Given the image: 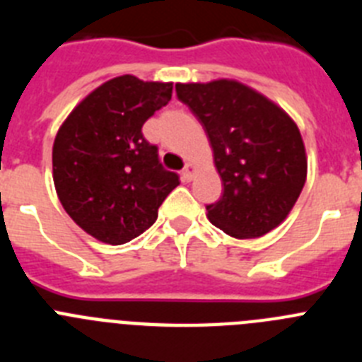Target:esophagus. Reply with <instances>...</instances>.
<instances>
[{"instance_id": "obj_1", "label": "esophagus", "mask_w": 362, "mask_h": 362, "mask_svg": "<svg viewBox=\"0 0 362 362\" xmlns=\"http://www.w3.org/2000/svg\"><path fill=\"white\" fill-rule=\"evenodd\" d=\"M194 174H196V166L192 165V163H187V166L183 168V179L185 181H192Z\"/></svg>"}]
</instances>
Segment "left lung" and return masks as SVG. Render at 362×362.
Returning a JSON list of instances; mask_svg holds the SVG:
<instances>
[{"label": "left lung", "instance_id": "left-lung-1", "mask_svg": "<svg viewBox=\"0 0 362 362\" xmlns=\"http://www.w3.org/2000/svg\"><path fill=\"white\" fill-rule=\"evenodd\" d=\"M212 145L223 196L206 204L210 223L235 239L261 238L293 209L306 181V150L292 117L235 79L177 83Z\"/></svg>", "mask_w": 362, "mask_h": 362}]
</instances>
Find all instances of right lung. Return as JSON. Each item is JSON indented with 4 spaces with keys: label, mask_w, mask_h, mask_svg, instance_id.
Returning a JSON list of instances; mask_svg holds the SVG:
<instances>
[{
    "label": "right lung",
    "mask_w": 362,
    "mask_h": 362,
    "mask_svg": "<svg viewBox=\"0 0 362 362\" xmlns=\"http://www.w3.org/2000/svg\"><path fill=\"white\" fill-rule=\"evenodd\" d=\"M172 98V83L124 74L83 99L59 127L52 177L63 209L86 233L123 245L156 223L158 209L179 185L165 170L143 124Z\"/></svg>",
    "instance_id": "right-lung-1"
}]
</instances>
